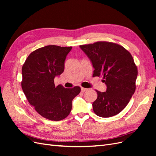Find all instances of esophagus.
Returning a JSON list of instances; mask_svg holds the SVG:
<instances>
[{"mask_svg":"<svg viewBox=\"0 0 156 156\" xmlns=\"http://www.w3.org/2000/svg\"><path fill=\"white\" fill-rule=\"evenodd\" d=\"M88 90V88H83V87H81V91L82 92H86V91H87Z\"/></svg>","mask_w":156,"mask_h":156,"instance_id":"obj_1","label":"esophagus"}]
</instances>
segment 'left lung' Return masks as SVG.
<instances>
[{"instance_id": "1", "label": "left lung", "mask_w": 156, "mask_h": 156, "mask_svg": "<svg viewBox=\"0 0 156 156\" xmlns=\"http://www.w3.org/2000/svg\"><path fill=\"white\" fill-rule=\"evenodd\" d=\"M91 60L93 77H103L106 92L96 90L98 98L92 103L95 114L108 118L119 114L128 104L135 91L137 68L129 52L122 45L98 41L80 45Z\"/></svg>"}]
</instances>
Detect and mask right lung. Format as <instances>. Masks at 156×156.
Segmentation results:
<instances>
[{
	"label": "right lung",
	"instance_id": "obj_1",
	"mask_svg": "<svg viewBox=\"0 0 156 156\" xmlns=\"http://www.w3.org/2000/svg\"><path fill=\"white\" fill-rule=\"evenodd\" d=\"M72 47L47 45L29 55L22 67L21 87L30 104L37 113L50 120L66 118L72 100L81 92L79 87L66 88L55 85L54 79L62 73L64 62Z\"/></svg>",
	"mask_w": 156,
	"mask_h": 156
}]
</instances>
